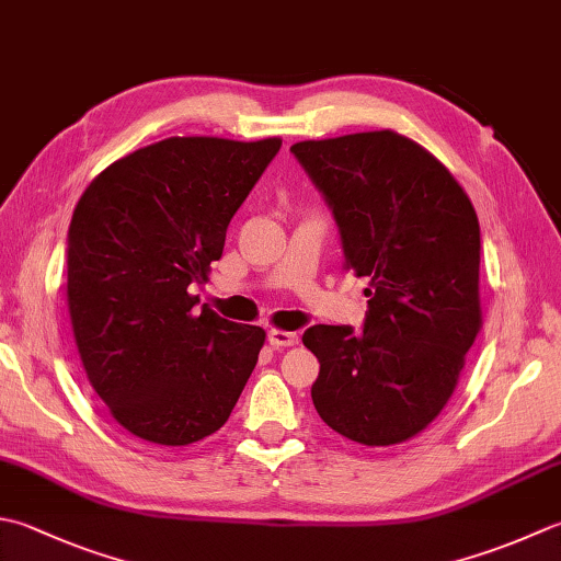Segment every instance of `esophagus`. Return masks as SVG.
<instances>
[{
    "label": "esophagus",
    "mask_w": 561,
    "mask_h": 561,
    "mask_svg": "<svg viewBox=\"0 0 561 561\" xmlns=\"http://www.w3.org/2000/svg\"><path fill=\"white\" fill-rule=\"evenodd\" d=\"M267 340H270L272 347H291V345L299 343V335L289 333V331H270Z\"/></svg>",
    "instance_id": "34e87169"
}]
</instances>
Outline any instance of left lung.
<instances>
[{"instance_id":"obj_1","label":"left lung","mask_w":561,"mask_h":561,"mask_svg":"<svg viewBox=\"0 0 561 561\" xmlns=\"http://www.w3.org/2000/svg\"><path fill=\"white\" fill-rule=\"evenodd\" d=\"M367 277L365 328L313 325L311 399L347 440H411L447 405L481 331L479 218L445 164L397 130L294 142Z\"/></svg>"}]
</instances>
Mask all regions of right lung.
<instances>
[{"label":"right lung","mask_w":561,"mask_h":561,"mask_svg":"<svg viewBox=\"0 0 561 561\" xmlns=\"http://www.w3.org/2000/svg\"><path fill=\"white\" fill-rule=\"evenodd\" d=\"M282 138L174 136L128 152L87 186L68 233V311L82 367L112 419L182 447L221 427L265 345L190 294Z\"/></svg>","instance_id":"1"}]
</instances>
